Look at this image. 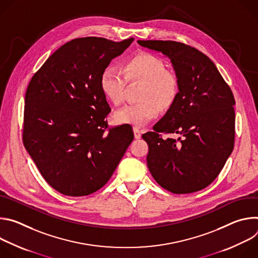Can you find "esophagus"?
I'll return each mask as SVG.
<instances>
[{"label":"esophagus","mask_w":258,"mask_h":258,"mask_svg":"<svg viewBox=\"0 0 258 258\" xmlns=\"http://www.w3.org/2000/svg\"><path fill=\"white\" fill-rule=\"evenodd\" d=\"M134 134H135V138H136V139H140V138L142 137V132H141L140 128L137 127V126L134 127Z\"/></svg>","instance_id":"esophagus-1"}]
</instances>
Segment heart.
<instances>
[{"label": "heart", "instance_id": "b5f03b06", "mask_svg": "<svg viewBox=\"0 0 258 258\" xmlns=\"http://www.w3.org/2000/svg\"><path fill=\"white\" fill-rule=\"evenodd\" d=\"M126 81L142 82L140 103L130 104L114 114L118 124L142 126L155 118L159 106L168 108L178 94V81L173 72L165 69L164 62L150 53H140L128 59L123 68L107 66L100 78V88L108 101L114 105L123 102Z\"/></svg>", "mask_w": 258, "mask_h": 258}]
</instances>
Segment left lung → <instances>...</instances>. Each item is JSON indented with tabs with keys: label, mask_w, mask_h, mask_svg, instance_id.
Wrapping results in <instances>:
<instances>
[{
	"label": "left lung",
	"mask_w": 258,
	"mask_h": 258,
	"mask_svg": "<svg viewBox=\"0 0 258 258\" xmlns=\"http://www.w3.org/2000/svg\"><path fill=\"white\" fill-rule=\"evenodd\" d=\"M170 59L178 94L164 116L143 135L147 165L159 185L174 194L206 188L234 148L235 99L214 63L203 53L173 41H138ZM160 132L179 138H162Z\"/></svg>",
	"instance_id": "left-lung-1"
}]
</instances>
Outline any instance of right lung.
<instances>
[{
  "label": "right lung",
  "instance_id": "obj_1",
  "mask_svg": "<svg viewBox=\"0 0 258 258\" xmlns=\"http://www.w3.org/2000/svg\"><path fill=\"white\" fill-rule=\"evenodd\" d=\"M133 42L72 40L48 58L27 87L23 144L46 181L63 195L101 189L134 140L131 125L107 128L111 109L100 88L103 70Z\"/></svg>",
  "mask_w": 258,
  "mask_h": 258
}]
</instances>
